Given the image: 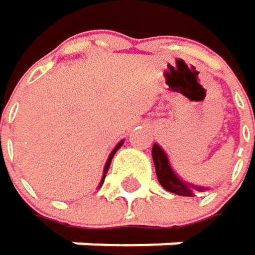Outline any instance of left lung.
Returning a JSON list of instances; mask_svg holds the SVG:
<instances>
[{"instance_id": "obj_1", "label": "left lung", "mask_w": 255, "mask_h": 255, "mask_svg": "<svg viewBox=\"0 0 255 255\" xmlns=\"http://www.w3.org/2000/svg\"><path fill=\"white\" fill-rule=\"evenodd\" d=\"M151 154H153V162H154V166H156V174H157L159 183L162 184V187L165 190L175 193L178 196H194L196 191L205 190L203 187H196V186H190L187 183H183L174 174L165 151L157 144L153 145Z\"/></svg>"}]
</instances>
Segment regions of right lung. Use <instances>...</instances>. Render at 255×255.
I'll use <instances>...</instances> for the list:
<instances>
[{
	"mask_svg": "<svg viewBox=\"0 0 255 255\" xmlns=\"http://www.w3.org/2000/svg\"><path fill=\"white\" fill-rule=\"evenodd\" d=\"M122 144H123V141L111 151V154H110V157H108V160H107V163H105V168H104V177H102V181H101V184H99V187L104 184V180H105V175H107V172H108V169H110V165H111V160H113V157H114V154H116V151L122 147Z\"/></svg>",
	"mask_w": 255,
	"mask_h": 255,
	"instance_id": "obj_1",
	"label": "right lung"
}]
</instances>
